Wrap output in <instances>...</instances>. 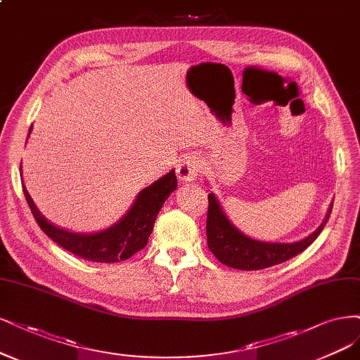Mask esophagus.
Masks as SVG:
<instances>
[{
    "label": "esophagus",
    "mask_w": 360,
    "mask_h": 360,
    "mask_svg": "<svg viewBox=\"0 0 360 360\" xmlns=\"http://www.w3.org/2000/svg\"><path fill=\"white\" fill-rule=\"evenodd\" d=\"M201 168V160L195 153H189L179 160L177 177L181 181H192L196 179L198 171Z\"/></svg>",
    "instance_id": "34e87169"
}]
</instances>
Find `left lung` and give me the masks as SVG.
<instances>
[{
	"instance_id": "obj_1",
	"label": "left lung",
	"mask_w": 360,
	"mask_h": 360,
	"mask_svg": "<svg viewBox=\"0 0 360 360\" xmlns=\"http://www.w3.org/2000/svg\"><path fill=\"white\" fill-rule=\"evenodd\" d=\"M332 212V202L328 213L320 223V226L308 237L293 243H271L260 241L247 237L231 219L212 192L208 195V214H207V244L208 249L226 266L256 271L274 266L286 262L293 256L302 253L308 245H311L325 228L329 214Z\"/></svg>"
}]
</instances>
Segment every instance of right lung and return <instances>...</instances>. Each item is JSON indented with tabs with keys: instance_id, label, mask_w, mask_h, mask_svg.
I'll use <instances>...</instances> for the list:
<instances>
[{
	"instance_id": "1",
	"label": "right lung",
	"mask_w": 360,
	"mask_h": 360,
	"mask_svg": "<svg viewBox=\"0 0 360 360\" xmlns=\"http://www.w3.org/2000/svg\"><path fill=\"white\" fill-rule=\"evenodd\" d=\"M31 131L32 127L28 131V139ZM176 188L177 177L174 169H171L168 174L158 179L152 184H148L147 188L140 191L131 208L116 223L105 229L88 233L72 232L53 225L37 208L25 184L23 193L37 223H39V226L49 238H52L56 244L64 247L65 250L86 260L115 264L129 259L147 244L148 237H150L153 231V223L158 213L168 200V196L176 191Z\"/></svg>"
}]
</instances>
